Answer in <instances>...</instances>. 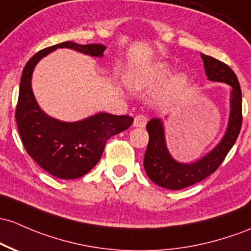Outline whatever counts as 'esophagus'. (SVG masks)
<instances>
[{
    "label": "esophagus",
    "instance_id": "34e87169",
    "mask_svg": "<svg viewBox=\"0 0 251 251\" xmlns=\"http://www.w3.org/2000/svg\"><path fill=\"white\" fill-rule=\"evenodd\" d=\"M148 123V118L143 114H138L136 118H134L133 126L134 127H144Z\"/></svg>",
    "mask_w": 251,
    "mask_h": 251
}]
</instances>
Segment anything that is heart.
I'll return each instance as SVG.
<instances>
[{"label":"heart","mask_w":251,"mask_h":251,"mask_svg":"<svg viewBox=\"0 0 251 251\" xmlns=\"http://www.w3.org/2000/svg\"><path fill=\"white\" fill-rule=\"evenodd\" d=\"M170 74H172V68L169 65L166 63H158L148 69L147 71L132 74L131 76H128V84L134 89H143V88L162 83L169 77ZM187 84H188V77L186 74H176L168 82L166 95L169 98H175L186 89Z\"/></svg>","instance_id":"1"}]
</instances>
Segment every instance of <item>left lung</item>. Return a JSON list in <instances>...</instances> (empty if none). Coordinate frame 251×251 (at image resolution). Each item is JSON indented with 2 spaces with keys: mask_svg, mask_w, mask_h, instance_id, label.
I'll return each instance as SVG.
<instances>
[{
  "mask_svg": "<svg viewBox=\"0 0 251 251\" xmlns=\"http://www.w3.org/2000/svg\"><path fill=\"white\" fill-rule=\"evenodd\" d=\"M205 74L210 81L224 82L231 87L230 117L224 137L207 155L193 163H181L168 151L163 121L153 118L147 124L149 144L144 169L152 182L167 189L186 188L200 182L216 172L235 144L242 126V92L232 69L225 63L201 53Z\"/></svg>",
  "mask_w": 251,
  "mask_h": 251,
  "instance_id": "left-lung-1",
  "label": "left lung"
}]
</instances>
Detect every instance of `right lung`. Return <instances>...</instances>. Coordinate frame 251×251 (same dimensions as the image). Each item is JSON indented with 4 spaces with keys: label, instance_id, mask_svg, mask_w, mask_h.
Segmentation results:
<instances>
[{
    "label": "right lung",
    "instance_id": "1",
    "mask_svg": "<svg viewBox=\"0 0 251 251\" xmlns=\"http://www.w3.org/2000/svg\"><path fill=\"white\" fill-rule=\"evenodd\" d=\"M62 48L92 57H102L106 50L101 44L79 45L64 41L35 53L24 68L15 119L27 153L49 174L70 180L89 173L100 161L107 140L127 130L133 118L102 112L83 120L67 123L43 112L32 90L33 70L43 57Z\"/></svg>",
    "mask_w": 251,
    "mask_h": 251
}]
</instances>
